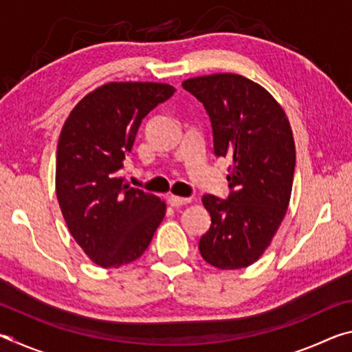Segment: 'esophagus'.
I'll list each match as a JSON object with an SVG mask.
<instances>
[{
	"mask_svg": "<svg viewBox=\"0 0 352 352\" xmlns=\"http://www.w3.org/2000/svg\"><path fill=\"white\" fill-rule=\"evenodd\" d=\"M168 201H169L170 206L178 208V206H183V205L189 204L190 199H188V197H178V195H169Z\"/></svg>",
	"mask_w": 352,
	"mask_h": 352,
	"instance_id": "34e87169",
	"label": "esophagus"
}]
</instances>
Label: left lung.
<instances>
[{
	"label": "left lung",
	"mask_w": 352,
	"mask_h": 352,
	"mask_svg": "<svg viewBox=\"0 0 352 352\" xmlns=\"http://www.w3.org/2000/svg\"><path fill=\"white\" fill-rule=\"evenodd\" d=\"M182 85L210 116L214 155L231 162L228 197H201L211 225L199 241L200 254L217 269H243L270 245L287 211L295 172L289 119L265 88L239 74Z\"/></svg>",
	"instance_id": "obj_1"
}]
</instances>
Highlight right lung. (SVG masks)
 I'll use <instances>...</instances> for the list:
<instances>
[{"label": "right lung", "instance_id": "obj_1", "mask_svg": "<svg viewBox=\"0 0 352 352\" xmlns=\"http://www.w3.org/2000/svg\"><path fill=\"white\" fill-rule=\"evenodd\" d=\"M174 93L168 83L110 82L87 94L63 124L57 200L71 236L104 269L138 259L164 217V201L118 172L142 119Z\"/></svg>", "mask_w": 352, "mask_h": 352}]
</instances>
